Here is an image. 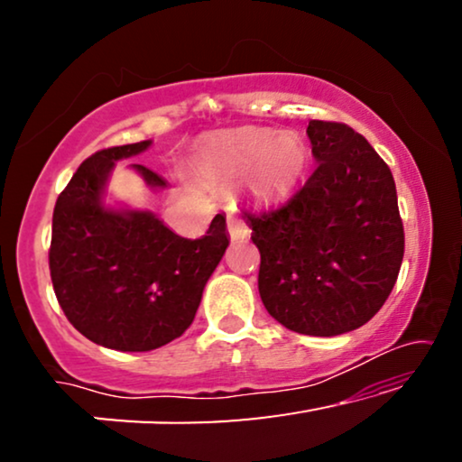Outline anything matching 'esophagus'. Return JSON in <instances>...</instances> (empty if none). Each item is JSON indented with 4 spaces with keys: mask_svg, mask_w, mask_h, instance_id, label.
<instances>
[{
    "mask_svg": "<svg viewBox=\"0 0 462 462\" xmlns=\"http://www.w3.org/2000/svg\"><path fill=\"white\" fill-rule=\"evenodd\" d=\"M226 229H229L231 239H244L250 236V226L245 225V220L242 217H237V214H229V217H226Z\"/></svg>",
    "mask_w": 462,
    "mask_h": 462,
    "instance_id": "34e87169",
    "label": "esophagus"
}]
</instances>
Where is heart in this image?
Returning <instances> with one entry per match:
<instances>
[{
  "instance_id": "b5f03b06",
  "label": "heart",
  "mask_w": 462,
  "mask_h": 462,
  "mask_svg": "<svg viewBox=\"0 0 462 462\" xmlns=\"http://www.w3.org/2000/svg\"><path fill=\"white\" fill-rule=\"evenodd\" d=\"M210 172L220 179H242L252 170V191L261 198L288 193L307 166V147L294 132L242 128L226 132L212 144Z\"/></svg>"
}]
</instances>
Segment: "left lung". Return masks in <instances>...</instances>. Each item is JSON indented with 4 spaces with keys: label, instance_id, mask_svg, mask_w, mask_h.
Instances as JSON below:
<instances>
[{
    "label": "left lung",
    "instance_id": "1",
    "mask_svg": "<svg viewBox=\"0 0 462 462\" xmlns=\"http://www.w3.org/2000/svg\"><path fill=\"white\" fill-rule=\"evenodd\" d=\"M313 174L286 204L244 208L261 252L271 318L309 337L364 326L389 299L403 258L393 174L346 124L311 119Z\"/></svg>",
    "mask_w": 462,
    "mask_h": 462
}]
</instances>
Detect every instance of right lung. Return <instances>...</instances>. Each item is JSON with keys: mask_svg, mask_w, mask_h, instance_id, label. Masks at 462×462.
I'll use <instances>...</instances> for the list:
<instances>
[{"mask_svg": "<svg viewBox=\"0 0 462 462\" xmlns=\"http://www.w3.org/2000/svg\"><path fill=\"white\" fill-rule=\"evenodd\" d=\"M151 141L97 151L59 195L52 217L50 277L75 330L116 351H151L191 326L206 282L229 236L217 214L204 237L187 239L149 210L103 204L116 162L149 149ZM151 189L168 182L132 163Z\"/></svg>", "mask_w": 462, "mask_h": 462, "instance_id": "1", "label": "right lung"}]
</instances>
